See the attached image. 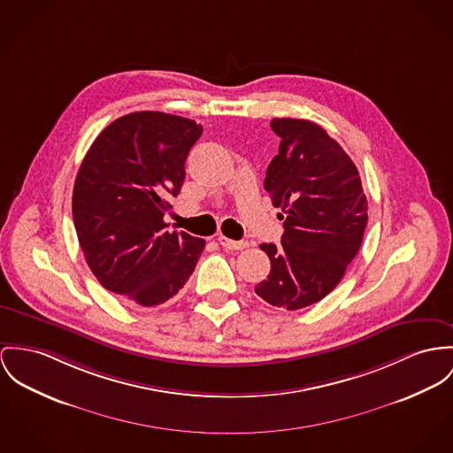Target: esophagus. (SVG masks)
Wrapping results in <instances>:
<instances>
[{"mask_svg":"<svg viewBox=\"0 0 453 453\" xmlns=\"http://www.w3.org/2000/svg\"><path fill=\"white\" fill-rule=\"evenodd\" d=\"M219 243L222 244L224 248H229V250H244V248H248L250 243L248 242H234V240H229V238H226V236H219Z\"/></svg>","mask_w":453,"mask_h":453,"instance_id":"obj_1","label":"esophagus"}]
</instances>
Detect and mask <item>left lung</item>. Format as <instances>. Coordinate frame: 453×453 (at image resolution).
Returning a JSON list of instances; mask_svg holds the SVG:
<instances>
[{
  "mask_svg": "<svg viewBox=\"0 0 453 453\" xmlns=\"http://www.w3.org/2000/svg\"><path fill=\"white\" fill-rule=\"evenodd\" d=\"M280 138L267 167L265 191L284 220L280 244H260L271 273L255 286L267 303L305 309L329 295L360 250L367 226V198L355 164L317 124L273 119Z\"/></svg>",
  "mask_w": 453,
  "mask_h": 453,
  "instance_id": "obj_1",
  "label": "left lung"
}]
</instances>
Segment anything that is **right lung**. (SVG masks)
Returning <instances> with one entry per match:
<instances>
[{"mask_svg":"<svg viewBox=\"0 0 453 453\" xmlns=\"http://www.w3.org/2000/svg\"><path fill=\"white\" fill-rule=\"evenodd\" d=\"M203 127L164 111L113 120L88 150L73 184L72 215L91 273L111 293L157 307L193 274L205 242L164 222Z\"/></svg>","mask_w":453,"mask_h":453,"instance_id":"1","label":"right lung"}]
</instances>
